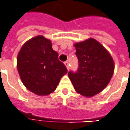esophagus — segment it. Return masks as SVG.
I'll list each match as a JSON object with an SVG mask.
<instances>
[{
    "label": "esophagus",
    "mask_w": 130,
    "mask_h": 130,
    "mask_svg": "<svg viewBox=\"0 0 130 130\" xmlns=\"http://www.w3.org/2000/svg\"><path fill=\"white\" fill-rule=\"evenodd\" d=\"M65 66H66L67 69H68V70H69V68H70V64H69V62H68V61L65 62Z\"/></svg>",
    "instance_id": "obj_1"
}]
</instances>
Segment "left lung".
<instances>
[{"label": "left lung", "instance_id": "1", "mask_svg": "<svg viewBox=\"0 0 130 130\" xmlns=\"http://www.w3.org/2000/svg\"><path fill=\"white\" fill-rule=\"evenodd\" d=\"M78 69L68 77L77 92L92 97L104 90L114 73V61L109 52L95 39L75 44Z\"/></svg>", "mask_w": 130, "mask_h": 130}]
</instances>
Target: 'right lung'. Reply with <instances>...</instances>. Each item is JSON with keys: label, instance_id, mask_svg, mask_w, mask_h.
Instances as JSON below:
<instances>
[{"label": "right lung", "instance_id": "add662e5", "mask_svg": "<svg viewBox=\"0 0 130 130\" xmlns=\"http://www.w3.org/2000/svg\"><path fill=\"white\" fill-rule=\"evenodd\" d=\"M17 68L28 90L44 96L55 91L62 77L68 72L53 50L50 40L38 35L22 46L17 57Z\"/></svg>", "mask_w": 130, "mask_h": 130}]
</instances>
